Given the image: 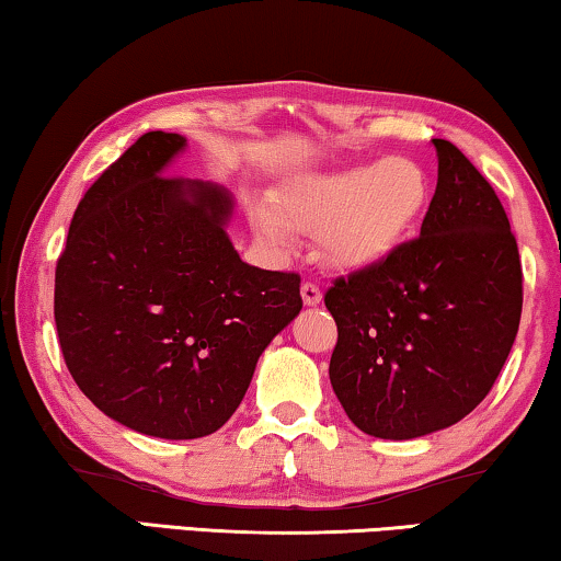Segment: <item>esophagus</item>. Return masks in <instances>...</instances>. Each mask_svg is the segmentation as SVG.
Returning a JSON list of instances; mask_svg holds the SVG:
<instances>
[{
    "instance_id": "obj_1",
    "label": "esophagus",
    "mask_w": 561,
    "mask_h": 561,
    "mask_svg": "<svg viewBox=\"0 0 561 561\" xmlns=\"http://www.w3.org/2000/svg\"><path fill=\"white\" fill-rule=\"evenodd\" d=\"M302 299H305V305H318L322 299V291H320L318 284L305 282L302 284Z\"/></svg>"
}]
</instances>
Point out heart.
<instances>
[{"label": "heart", "mask_w": 561, "mask_h": 561, "mask_svg": "<svg viewBox=\"0 0 561 561\" xmlns=\"http://www.w3.org/2000/svg\"><path fill=\"white\" fill-rule=\"evenodd\" d=\"M432 180L409 157L358 164L291 183L279 198V213L259 210V226L274 241L291 228L320 231L328 256L343 266L370 264L391 254L427 216Z\"/></svg>", "instance_id": "1"}]
</instances>
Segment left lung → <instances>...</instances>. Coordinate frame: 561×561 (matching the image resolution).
Returning <instances> with one entry per match:
<instances>
[{"label": "left lung", "instance_id": "obj_1", "mask_svg": "<svg viewBox=\"0 0 561 561\" xmlns=\"http://www.w3.org/2000/svg\"><path fill=\"white\" fill-rule=\"evenodd\" d=\"M437 191L420 239L335 277L330 383L366 435L414 439L468 416L516 341L524 272L493 185L435 139Z\"/></svg>", "mask_w": 561, "mask_h": 561}]
</instances>
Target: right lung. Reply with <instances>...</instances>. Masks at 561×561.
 Masks as SVG:
<instances>
[{
	"mask_svg": "<svg viewBox=\"0 0 561 561\" xmlns=\"http://www.w3.org/2000/svg\"><path fill=\"white\" fill-rule=\"evenodd\" d=\"M183 147L180 134H141L85 191L55 266V328L78 389L164 439L224 427L302 310L299 274L236 254L224 187L162 175Z\"/></svg>",
	"mask_w": 561,
	"mask_h": 561,
	"instance_id": "obj_1",
	"label": "right lung"
}]
</instances>
